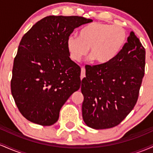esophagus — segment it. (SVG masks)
<instances>
[{
	"mask_svg": "<svg viewBox=\"0 0 153 153\" xmlns=\"http://www.w3.org/2000/svg\"><path fill=\"white\" fill-rule=\"evenodd\" d=\"M84 77H85V68H81V73H80V79H82L84 78Z\"/></svg>",
	"mask_w": 153,
	"mask_h": 153,
	"instance_id": "1",
	"label": "esophagus"
}]
</instances>
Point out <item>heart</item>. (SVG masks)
<instances>
[{"instance_id": "1", "label": "heart", "mask_w": 153, "mask_h": 153, "mask_svg": "<svg viewBox=\"0 0 153 153\" xmlns=\"http://www.w3.org/2000/svg\"><path fill=\"white\" fill-rule=\"evenodd\" d=\"M127 31L120 26L94 22L82 27L79 36L71 35L67 39V49L72 60L80 62L89 48L90 59L99 64L111 61L125 45Z\"/></svg>"}]
</instances>
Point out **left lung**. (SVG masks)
I'll return each mask as SVG.
<instances>
[{
	"mask_svg": "<svg viewBox=\"0 0 153 153\" xmlns=\"http://www.w3.org/2000/svg\"><path fill=\"white\" fill-rule=\"evenodd\" d=\"M145 66V50L131 31L127 42L111 61L85 67L82 115L88 127L108 129L126 118L137 101Z\"/></svg>",
	"mask_w": 153,
	"mask_h": 153,
	"instance_id": "8db88e82",
	"label": "left lung"
}]
</instances>
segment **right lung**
I'll use <instances>...</instances> for the list:
<instances>
[{"label": "right lung", "instance_id": "add662e5", "mask_svg": "<svg viewBox=\"0 0 153 153\" xmlns=\"http://www.w3.org/2000/svg\"><path fill=\"white\" fill-rule=\"evenodd\" d=\"M92 19L50 16L24 35L13 62L11 94L27 120L42 126L57 122L59 111L80 88V68L71 60L67 39Z\"/></svg>", "mask_w": 153, "mask_h": 153}]
</instances>
